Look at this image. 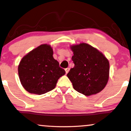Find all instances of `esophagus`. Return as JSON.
<instances>
[{"instance_id": "obj_1", "label": "esophagus", "mask_w": 131, "mask_h": 131, "mask_svg": "<svg viewBox=\"0 0 131 131\" xmlns=\"http://www.w3.org/2000/svg\"><path fill=\"white\" fill-rule=\"evenodd\" d=\"M69 70H70V69L69 68H66L65 69V72H66V73L67 74L68 72H69Z\"/></svg>"}]
</instances>
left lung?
<instances>
[{
    "instance_id": "8db88e82",
    "label": "left lung",
    "mask_w": 131,
    "mask_h": 131,
    "mask_svg": "<svg viewBox=\"0 0 131 131\" xmlns=\"http://www.w3.org/2000/svg\"><path fill=\"white\" fill-rule=\"evenodd\" d=\"M74 63L67 74L74 89L86 96L100 92L109 79L110 63L98 49L86 43L70 46Z\"/></svg>"
}]
</instances>
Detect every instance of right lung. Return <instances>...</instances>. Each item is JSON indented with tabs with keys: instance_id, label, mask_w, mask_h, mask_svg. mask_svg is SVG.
Listing matches in <instances>:
<instances>
[{
	"instance_id": "1",
	"label": "right lung",
	"mask_w": 131,
	"mask_h": 131,
	"mask_svg": "<svg viewBox=\"0 0 131 131\" xmlns=\"http://www.w3.org/2000/svg\"><path fill=\"white\" fill-rule=\"evenodd\" d=\"M18 73L25 90L31 94L41 95L53 90L65 71L53 58L52 48L42 44L22 58Z\"/></svg>"
}]
</instances>
